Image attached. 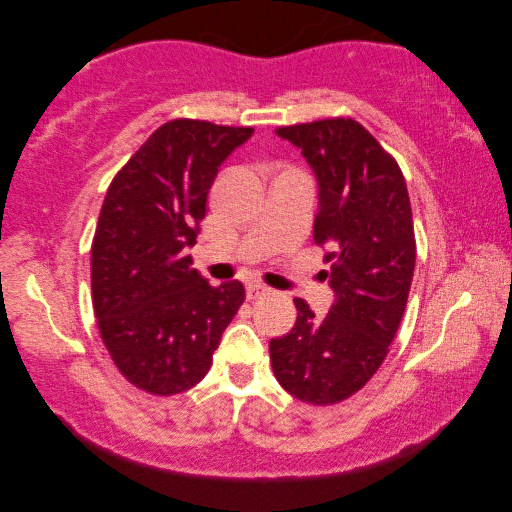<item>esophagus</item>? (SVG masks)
I'll list each match as a JSON object with an SVG mask.
<instances>
[{
  "mask_svg": "<svg viewBox=\"0 0 512 512\" xmlns=\"http://www.w3.org/2000/svg\"><path fill=\"white\" fill-rule=\"evenodd\" d=\"M266 295H270V288L264 286V284H255V281H253V284L246 286V297H248V299L255 301V299L266 297Z\"/></svg>",
  "mask_w": 512,
  "mask_h": 512,
  "instance_id": "1",
  "label": "esophagus"
}]
</instances>
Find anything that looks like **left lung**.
Returning <instances> with one entry per match:
<instances>
[{
  "mask_svg": "<svg viewBox=\"0 0 512 512\" xmlns=\"http://www.w3.org/2000/svg\"><path fill=\"white\" fill-rule=\"evenodd\" d=\"M319 182L314 242L328 244L323 277L334 303L319 319L295 299L297 321L270 339V363L288 394L334 405L356 394L383 365L405 314L416 237L407 182L394 156L354 118L279 127Z\"/></svg>",
  "mask_w": 512,
  "mask_h": 512,
  "instance_id": "1",
  "label": "left lung"
}]
</instances>
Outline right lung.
<instances>
[{"mask_svg":"<svg viewBox=\"0 0 512 512\" xmlns=\"http://www.w3.org/2000/svg\"><path fill=\"white\" fill-rule=\"evenodd\" d=\"M253 136L193 118L160 125L107 189L92 242L101 339L129 383L154 396L195 387L213 363L244 286H211L191 264L206 195L222 162Z\"/></svg>","mask_w":512,"mask_h":512,"instance_id":"1","label":"right lung"}]
</instances>
